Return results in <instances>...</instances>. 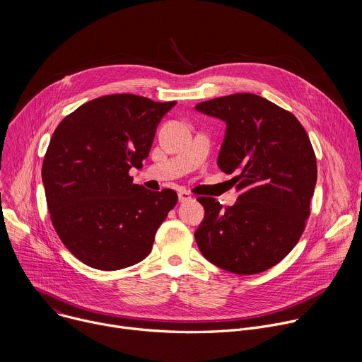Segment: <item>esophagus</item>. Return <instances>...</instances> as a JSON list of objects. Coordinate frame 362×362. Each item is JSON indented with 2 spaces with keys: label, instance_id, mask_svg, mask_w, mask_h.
Masks as SVG:
<instances>
[{
  "label": "esophagus",
  "instance_id": "1",
  "mask_svg": "<svg viewBox=\"0 0 362 362\" xmlns=\"http://www.w3.org/2000/svg\"><path fill=\"white\" fill-rule=\"evenodd\" d=\"M189 200H192V194L186 190H180L179 192V202L185 203V202H189Z\"/></svg>",
  "mask_w": 362,
  "mask_h": 362
}]
</instances>
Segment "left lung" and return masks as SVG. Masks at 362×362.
<instances>
[{
	"label": "left lung",
	"mask_w": 362,
	"mask_h": 362,
	"mask_svg": "<svg viewBox=\"0 0 362 362\" xmlns=\"http://www.w3.org/2000/svg\"><path fill=\"white\" fill-rule=\"evenodd\" d=\"M196 110L226 123L218 158L232 179L238 202L222 208L199 196L204 219L194 232L202 255L236 274H261L298 243L311 215L317 158L299 120L275 103L238 93L199 103Z\"/></svg>",
	"instance_id": "8db88e82"
}]
</instances>
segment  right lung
Segmentation results:
<instances>
[{"instance_id": "add662e5", "label": "right lung", "mask_w": 362, "mask_h": 362, "mask_svg": "<svg viewBox=\"0 0 362 362\" xmlns=\"http://www.w3.org/2000/svg\"><path fill=\"white\" fill-rule=\"evenodd\" d=\"M176 101L109 94L84 103L53 133L42 160L51 222L83 264L117 271L150 253L154 235L177 203L172 189L133 183L162 117Z\"/></svg>"}]
</instances>
